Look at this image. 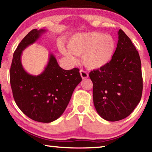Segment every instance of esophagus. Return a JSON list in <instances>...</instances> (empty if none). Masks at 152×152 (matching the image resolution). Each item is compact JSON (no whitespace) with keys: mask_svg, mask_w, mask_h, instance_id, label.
Wrapping results in <instances>:
<instances>
[{"mask_svg":"<svg viewBox=\"0 0 152 152\" xmlns=\"http://www.w3.org/2000/svg\"><path fill=\"white\" fill-rule=\"evenodd\" d=\"M80 76L82 77V78L83 79H85V78H87L88 77V74L87 72H86L85 71L83 70V69H81L80 71Z\"/></svg>","mask_w":152,"mask_h":152,"instance_id":"obj_1","label":"esophagus"}]
</instances>
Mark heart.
I'll return each mask as SVG.
<instances>
[{"label": "heart", "instance_id": "obj_1", "mask_svg": "<svg viewBox=\"0 0 152 152\" xmlns=\"http://www.w3.org/2000/svg\"><path fill=\"white\" fill-rule=\"evenodd\" d=\"M115 48V41L110 36L88 32L74 35L67 42L68 50L61 45L60 50L71 61L75 60L72 53L82 56L84 66L91 69H97L109 63Z\"/></svg>", "mask_w": 152, "mask_h": 152}]
</instances>
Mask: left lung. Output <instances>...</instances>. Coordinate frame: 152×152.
Wrapping results in <instances>:
<instances>
[{"mask_svg": "<svg viewBox=\"0 0 152 152\" xmlns=\"http://www.w3.org/2000/svg\"><path fill=\"white\" fill-rule=\"evenodd\" d=\"M112 60L89 74L93 103L99 115L110 122L126 118L140 102L143 91L139 53L122 30Z\"/></svg>", "mask_w": 152, "mask_h": 152, "instance_id": "8db88e82", "label": "left lung"}]
</instances>
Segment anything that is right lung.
<instances>
[{
	"label": "right lung",
	"instance_id": "right-lung-1",
	"mask_svg": "<svg viewBox=\"0 0 152 152\" xmlns=\"http://www.w3.org/2000/svg\"><path fill=\"white\" fill-rule=\"evenodd\" d=\"M46 32L34 29L19 44L12 60L10 83L13 98L21 112L35 121L49 123L63 114L82 78L78 68L62 69L53 53L49 54L41 74L32 75L24 69L21 59L23 50Z\"/></svg>",
	"mask_w": 152,
	"mask_h": 152
}]
</instances>
